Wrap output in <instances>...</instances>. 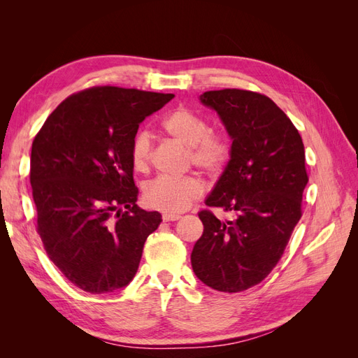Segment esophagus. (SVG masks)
Returning a JSON list of instances; mask_svg holds the SVG:
<instances>
[{
    "label": "esophagus",
    "mask_w": 358,
    "mask_h": 358,
    "mask_svg": "<svg viewBox=\"0 0 358 358\" xmlns=\"http://www.w3.org/2000/svg\"><path fill=\"white\" fill-rule=\"evenodd\" d=\"M180 218L179 215H173V213H164L162 215V221L170 222V221H178Z\"/></svg>",
    "instance_id": "obj_1"
}]
</instances>
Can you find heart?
Here are the masks:
<instances>
[{"mask_svg": "<svg viewBox=\"0 0 358 358\" xmlns=\"http://www.w3.org/2000/svg\"><path fill=\"white\" fill-rule=\"evenodd\" d=\"M161 127L178 142L189 148L191 162L208 175H218L229 164L231 145L218 133H209L206 119L187 107H178L162 119ZM152 143L148 133H138L131 145V164L136 171L145 173L150 166ZM203 194V183L196 176L179 179L157 178L143 191L148 206L166 213L185 212Z\"/></svg>", "mask_w": 358, "mask_h": 358, "instance_id": "1", "label": "heart"}]
</instances>
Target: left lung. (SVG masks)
I'll list each match as a JSON object with an SVG mask.
<instances>
[{"label":"left lung","instance_id":"1","mask_svg":"<svg viewBox=\"0 0 358 358\" xmlns=\"http://www.w3.org/2000/svg\"><path fill=\"white\" fill-rule=\"evenodd\" d=\"M200 101L220 115L231 137V157L206 206L234 212L220 221L199 213L204 225L194 245L196 276L222 292L262 282L282 257L301 218L309 180L297 128L268 96L245 90L208 91Z\"/></svg>","mask_w":358,"mask_h":358}]
</instances>
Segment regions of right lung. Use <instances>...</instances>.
<instances>
[{"instance_id":"1","label":"right lung","mask_w":358,"mask_h":358,"mask_svg":"<svg viewBox=\"0 0 358 358\" xmlns=\"http://www.w3.org/2000/svg\"><path fill=\"white\" fill-rule=\"evenodd\" d=\"M173 94L92 86L53 110L31 149L37 231L71 284L103 294L131 282L161 220L136 204L131 145Z\"/></svg>"}]
</instances>
